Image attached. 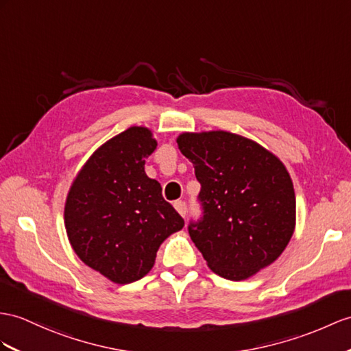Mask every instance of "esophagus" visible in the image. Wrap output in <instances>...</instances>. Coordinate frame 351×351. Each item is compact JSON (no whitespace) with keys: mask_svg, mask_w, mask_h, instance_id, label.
Listing matches in <instances>:
<instances>
[{"mask_svg":"<svg viewBox=\"0 0 351 351\" xmlns=\"http://www.w3.org/2000/svg\"><path fill=\"white\" fill-rule=\"evenodd\" d=\"M174 207H176V210L180 213V215L184 217L186 216V213H187V204L184 202V201H176L174 202Z\"/></svg>","mask_w":351,"mask_h":351,"instance_id":"obj_1","label":"esophagus"}]
</instances>
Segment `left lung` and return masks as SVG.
<instances>
[{"mask_svg":"<svg viewBox=\"0 0 351 351\" xmlns=\"http://www.w3.org/2000/svg\"><path fill=\"white\" fill-rule=\"evenodd\" d=\"M177 144L201 184L202 215L187 229L208 267L240 281L274 262L295 229V191L285 165L226 131L186 132Z\"/></svg>","mask_w":351,"mask_h":351,"instance_id":"1","label":"left lung"}]
</instances>
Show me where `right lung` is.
I'll list each match as a JSON object with an SVG mask.
<instances>
[{"label":"right lung","mask_w":351,"mask_h":351,"mask_svg":"<svg viewBox=\"0 0 351 351\" xmlns=\"http://www.w3.org/2000/svg\"><path fill=\"white\" fill-rule=\"evenodd\" d=\"M158 143L132 126L93 153L71 186L65 228L75 254L119 285L143 278L162 241L184 226L144 171Z\"/></svg>","instance_id":"obj_1"}]
</instances>
